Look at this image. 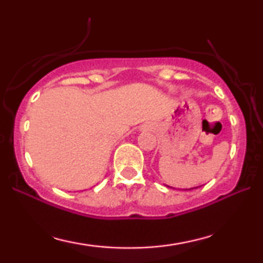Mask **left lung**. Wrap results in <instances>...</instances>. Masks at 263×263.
Instances as JSON below:
<instances>
[{
    "label": "left lung",
    "mask_w": 263,
    "mask_h": 263,
    "mask_svg": "<svg viewBox=\"0 0 263 263\" xmlns=\"http://www.w3.org/2000/svg\"><path fill=\"white\" fill-rule=\"evenodd\" d=\"M192 189H193V188H192ZM186 190H190V189H186Z\"/></svg>",
    "instance_id": "1"
}]
</instances>
